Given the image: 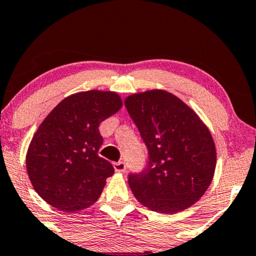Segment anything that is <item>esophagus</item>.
<instances>
[{"label": "esophagus", "mask_w": 256, "mask_h": 256, "mask_svg": "<svg viewBox=\"0 0 256 256\" xmlns=\"http://www.w3.org/2000/svg\"><path fill=\"white\" fill-rule=\"evenodd\" d=\"M113 167H114V170L118 172V173H124L126 169V164L125 162L119 161V162H116L114 164H113Z\"/></svg>", "instance_id": "34e87169"}]
</instances>
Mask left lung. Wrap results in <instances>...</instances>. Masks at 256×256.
<instances>
[{
    "label": "left lung",
    "instance_id": "left-lung-1",
    "mask_svg": "<svg viewBox=\"0 0 256 256\" xmlns=\"http://www.w3.org/2000/svg\"><path fill=\"white\" fill-rule=\"evenodd\" d=\"M125 106L148 148V164L128 175L138 202L160 214L190 208L210 186L216 146L208 126L184 101L161 89L132 94Z\"/></svg>",
    "mask_w": 256,
    "mask_h": 256
}]
</instances>
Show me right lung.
<instances>
[{
	"instance_id": "add662e5",
	"label": "right lung",
	"mask_w": 256,
	"mask_h": 256,
	"mask_svg": "<svg viewBox=\"0 0 256 256\" xmlns=\"http://www.w3.org/2000/svg\"><path fill=\"white\" fill-rule=\"evenodd\" d=\"M122 106L114 92H81L62 100L39 125L27 150L26 168L46 202L75 212L98 199L106 178L114 173L98 154L104 142L98 125Z\"/></svg>"
}]
</instances>
